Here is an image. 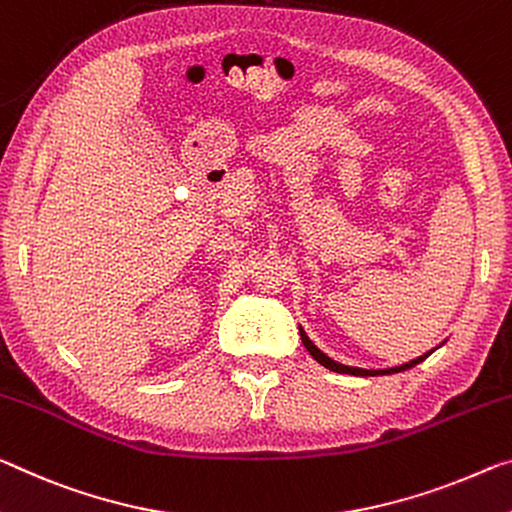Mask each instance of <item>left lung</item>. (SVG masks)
<instances>
[{"instance_id": "left-lung-1", "label": "left lung", "mask_w": 512, "mask_h": 512, "mask_svg": "<svg viewBox=\"0 0 512 512\" xmlns=\"http://www.w3.org/2000/svg\"><path fill=\"white\" fill-rule=\"evenodd\" d=\"M298 330H300V339H303V346L307 348V351H310V355H312V358H314L316 362L323 364V367L330 369V371H335V373H351V376H389V373H399V371H405V369H412V367H415V364L424 362V360L428 358V355L435 353V348H433V351L419 355V358H415V360H410V362H405V364H399V367H389V369H360V367H348V364H342V362L328 358V355L323 353L321 348H316V344L312 342L310 337H307V332H305L303 328L298 326ZM442 344H444V342H442ZM442 344H440V346H442Z\"/></svg>"}]
</instances>
